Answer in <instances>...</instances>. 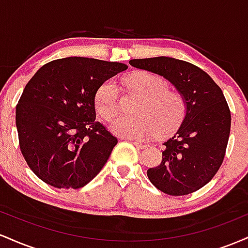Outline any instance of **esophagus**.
<instances>
[{
  "label": "esophagus",
  "instance_id": "esophagus-1",
  "mask_svg": "<svg viewBox=\"0 0 248 248\" xmlns=\"http://www.w3.org/2000/svg\"><path fill=\"white\" fill-rule=\"evenodd\" d=\"M133 144L136 148H139V149H143V148H146L148 146V144H146V143H141V142H136V141H134Z\"/></svg>",
  "mask_w": 248,
  "mask_h": 248
}]
</instances>
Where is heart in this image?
Listing matches in <instances>:
<instances>
[{"label": "heart", "mask_w": 248, "mask_h": 248, "mask_svg": "<svg viewBox=\"0 0 248 248\" xmlns=\"http://www.w3.org/2000/svg\"><path fill=\"white\" fill-rule=\"evenodd\" d=\"M130 91L142 96L138 116L120 115L110 124V130L127 139H144L156 132L166 136L178 128L186 113V105L181 93L167 90L164 79L148 72H134L124 79ZM95 107L105 120L114 118L119 109V94L115 82L108 80L99 87Z\"/></svg>", "instance_id": "1"}]
</instances>
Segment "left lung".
I'll use <instances>...</instances> for the list:
<instances>
[{
    "label": "left lung",
    "instance_id": "left-lung-1",
    "mask_svg": "<svg viewBox=\"0 0 248 248\" xmlns=\"http://www.w3.org/2000/svg\"><path fill=\"white\" fill-rule=\"evenodd\" d=\"M129 64L166 78L186 105L183 122L175 135L163 143L161 164L148 169V178L167 195L197 191L217 173L226 153L231 112L223 91L191 62L155 57L132 59Z\"/></svg>",
    "mask_w": 248,
    "mask_h": 248
}]
</instances>
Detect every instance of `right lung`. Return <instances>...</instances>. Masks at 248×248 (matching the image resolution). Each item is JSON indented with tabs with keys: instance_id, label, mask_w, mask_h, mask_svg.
<instances>
[{
	"instance_id": "right-lung-1",
	"label": "right lung",
	"mask_w": 248,
	"mask_h": 248,
	"mask_svg": "<svg viewBox=\"0 0 248 248\" xmlns=\"http://www.w3.org/2000/svg\"><path fill=\"white\" fill-rule=\"evenodd\" d=\"M127 67L69 57L43 65L30 79L16 106V127L37 177L58 189H79L100 172L118 139L95 120L94 98Z\"/></svg>"
}]
</instances>
